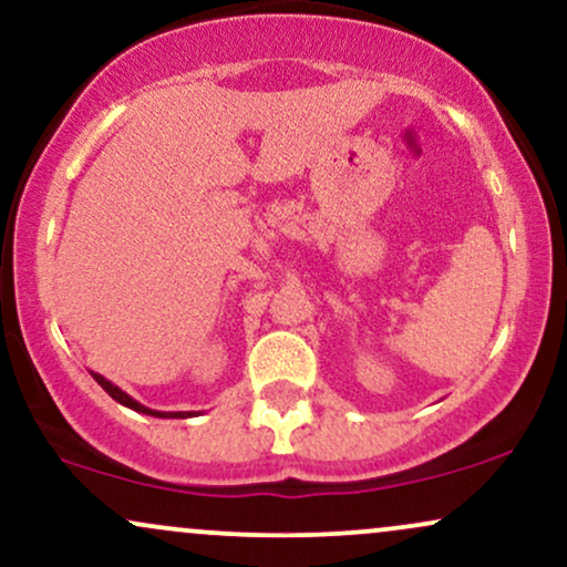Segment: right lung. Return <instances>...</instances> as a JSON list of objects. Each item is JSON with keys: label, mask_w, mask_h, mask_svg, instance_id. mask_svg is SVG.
Listing matches in <instances>:
<instances>
[{"label": "right lung", "mask_w": 567, "mask_h": 567, "mask_svg": "<svg viewBox=\"0 0 567 567\" xmlns=\"http://www.w3.org/2000/svg\"><path fill=\"white\" fill-rule=\"evenodd\" d=\"M90 374H92V379H95V382L100 384V388L109 392L113 401L126 405V409L137 411V414H148V416H158V419H188V416H193V411H153V409H148V405L137 403L132 395H126V392H124L122 388H116V384L109 382V379H105L103 374H95V371H90Z\"/></svg>", "instance_id": "add662e5"}]
</instances>
